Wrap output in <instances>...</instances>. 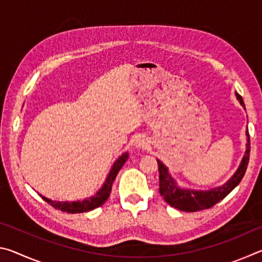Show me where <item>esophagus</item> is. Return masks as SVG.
<instances>
[{
	"mask_svg": "<svg viewBox=\"0 0 262 262\" xmlns=\"http://www.w3.org/2000/svg\"><path fill=\"white\" fill-rule=\"evenodd\" d=\"M148 144H149V141H148V139H145V136H143V135H140V136H137L136 137V140H135V145L137 148H142V149H144V148H147L148 147Z\"/></svg>",
	"mask_w": 262,
	"mask_h": 262,
	"instance_id": "obj_1",
	"label": "esophagus"
}]
</instances>
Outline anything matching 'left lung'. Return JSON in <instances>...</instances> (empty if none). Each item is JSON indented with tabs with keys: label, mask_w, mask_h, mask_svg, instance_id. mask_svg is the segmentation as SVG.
Returning <instances> with one entry per match:
<instances>
[{
	"label": "left lung",
	"mask_w": 262,
	"mask_h": 262,
	"mask_svg": "<svg viewBox=\"0 0 262 262\" xmlns=\"http://www.w3.org/2000/svg\"><path fill=\"white\" fill-rule=\"evenodd\" d=\"M236 97L239 100V103L245 108V104L241 95L236 92ZM247 135V143H246V151L241 162L238 170L236 171L231 178L227 183L219 187L211 188L209 190H194L188 188H180L178 185L172 178L171 174L168 173L167 167L157 159L158 163V172H159V193H161L164 200L168 205L177 208V209L187 211V212H195L203 209H209L212 206H215L217 202L227 196L231 190L238 186L241 183L244 174H245L246 168L250 161V134L246 130Z\"/></svg>",
	"instance_id": "obj_1"
}]
</instances>
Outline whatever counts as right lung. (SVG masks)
I'll use <instances>...</instances> for the list:
<instances>
[{"mask_svg":"<svg viewBox=\"0 0 262 262\" xmlns=\"http://www.w3.org/2000/svg\"><path fill=\"white\" fill-rule=\"evenodd\" d=\"M128 159V152L122 154L120 157H119L117 161L114 162L112 168H111L110 173L106 178L105 183L103 185L98 192L96 193V195L94 196L85 199L83 201H73V202H61V201H52L50 199H47L45 196H40L45 200L47 203H50L52 207H54L55 209H59L61 211H67V212H72V214H79V212H86L90 210H94L95 208L100 207L103 203L107 200L111 190H112V185L113 181L117 178L118 172L121 170V167L123 166V164L126 163V161Z\"/></svg>","mask_w":262,"mask_h":262,"instance_id":"right-lung-1","label":"right lung"}]
</instances>
